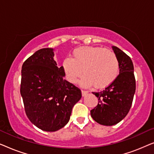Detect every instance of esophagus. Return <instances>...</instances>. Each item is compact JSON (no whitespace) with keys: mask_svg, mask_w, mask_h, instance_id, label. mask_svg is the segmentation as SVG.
<instances>
[{"mask_svg":"<svg viewBox=\"0 0 154 154\" xmlns=\"http://www.w3.org/2000/svg\"><path fill=\"white\" fill-rule=\"evenodd\" d=\"M81 92H82V96H83V97H85L86 94L88 93V91H85V90H82Z\"/></svg>","mask_w":154,"mask_h":154,"instance_id":"34e87169","label":"esophagus"}]
</instances>
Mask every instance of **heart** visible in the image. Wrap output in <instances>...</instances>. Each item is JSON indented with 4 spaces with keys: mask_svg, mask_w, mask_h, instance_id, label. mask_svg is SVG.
Returning a JSON list of instances; mask_svg holds the SVG:
<instances>
[{
    "mask_svg": "<svg viewBox=\"0 0 154 154\" xmlns=\"http://www.w3.org/2000/svg\"><path fill=\"white\" fill-rule=\"evenodd\" d=\"M62 69L67 81L75 83L82 74L81 85L97 88L109 86L119 73V62L114 52L100 47L85 46L72 52V58H65Z\"/></svg>",
    "mask_w": 154,
    "mask_h": 154,
    "instance_id": "b5f03b06",
    "label": "heart"
}]
</instances>
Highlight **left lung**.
Listing matches in <instances>:
<instances>
[{"instance_id":"left-lung-1","label":"left lung","mask_w":154,"mask_h":154,"mask_svg":"<svg viewBox=\"0 0 154 154\" xmlns=\"http://www.w3.org/2000/svg\"><path fill=\"white\" fill-rule=\"evenodd\" d=\"M112 49L119 62V75L104 90L92 92L99 102L90 111L92 118L97 123L106 126L116 125L127 116L136 89L131 59L119 48L112 46Z\"/></svg>"}]
</instances>
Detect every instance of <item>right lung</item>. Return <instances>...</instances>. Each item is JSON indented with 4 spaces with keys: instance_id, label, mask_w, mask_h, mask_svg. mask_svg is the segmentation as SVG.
<instances>
[{
    "instance_id": "right-lung-1",
    "label": "right lung",
    "mask_w": 154,
    "mask_h": 154,
    "mask_svg": "<svg viewBox=\"0 0 154 154\" xmlns=\"http://www.w3.org/2000/svg\"><path fill=\"white\" fill-rule=\"evenodd\" d=\"M54 49L38 50L22 67L20 93L27 117L46 132H54L68 123L81 90L64 79L62 66L54 60Z\"/></svg>"
}]
</instances>
